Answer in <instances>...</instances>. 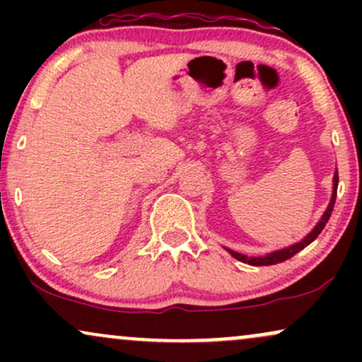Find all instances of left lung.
Returning a JSON list of instances; mask_svg holds the SVG:
<instances>
[{
	"label": "left lung",
	"instance_id": "8db88e82",
	"mask_svg": "<svg viewBox=\"0 0 362 362\" xmlns=\"http://www.w3.org/2000/svg\"><path fill=\"white\" fill-rule=\"evenodd\" d=\"M337 185H339V173H335V175H334V194H332L330 204H328L325 214H323V218L320 219V223L317 224V226H315V230L311 231L308 236H305V238H303L300 243L291 245V247H288V248H282V250L272 252V253H269V255H264V257H247V255H242V253L233 252V250H228V252H230L231 255L235 257V259H238L240 262H245V264H250V265H274V264H279V262H284V260L291 259V257L296 255V253L303 250V248L308 247V245L313 242V240L317 238L320 233H322V230L325 228L328 219H330L332 211H334L335 197H337Z\"/></svg>",
	"mask_w": 362,
	"mask_h": 362
}]
</instances>
